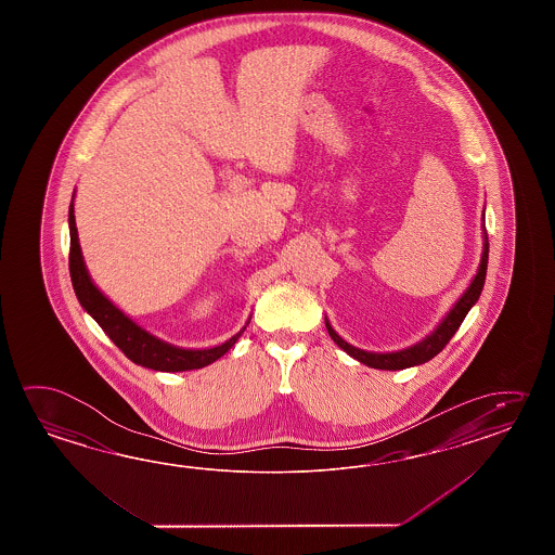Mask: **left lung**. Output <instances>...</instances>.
I'll list each match as a JSON object with an SVG mask.
<instances>
[{"label": "left lung", "mask_w": 555, "mask_h": 555, "mask_svg": "<svg viewBox=\"0 0 555 555\" xmlns=\"http://www.w3.org/2000/svg\"><path fill=\"white\" fill-rule=\"evenodd\" d=\"M486 268H488V236L483 232L482 261H480V268H478V273H476L474 282L470 283V287L456 301V306L450 309L449 315L438 325L437 331L430 333L426 339H423L418 345H414L411 349H404L399 353H369V351L357 349L353 345L343 341L341 337L333 331L327 319H325V327L330 331L331 339L337 343L345 353L351 354L363 365L373 366V369H385V371H399V369L423 365L426 361H430L433 357H437L449 345L450 339L454 337V333L459 331L462 321L466 318V313L470 311V307L478 301V297L482 294L483 282H486Z\"/></svg>", "instance_id": "8db88e82"}]
</instances>
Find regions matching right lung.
Here are the masks:
<instances>
[{
    "label": "right lung",
    "mask_w": 555,
    "mask_h": 555,
    "mask_svg": "<svg viewBox=\"0 0 555 555\" xmlns=\"http://www.w3.org/2000/svg\"><path fill=\"white\" fill-rule=\"evenodd\" d=\"M69 230H72V249H69V273H72L73 289L85 307V311L101 325L108 339L117 345L122 353L129 357L137 365L153 369V371H165V373H178V371H192L210 365L216 359L232 349L237 337L244 330L236 333L230 341L222 343L212 349H180L175 345L160 341L151 333L141 330L134 321H130L120 309L113 306L105 295L94 287L87 268H85L81 246L77 237V225H75V214H73V202L69 206Z\"/></svg>",
    "instance_id": "add662e5"
}]
</instances>
